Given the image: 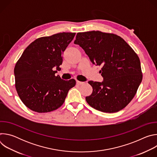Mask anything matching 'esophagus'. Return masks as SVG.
I'll list each match as a JSON object with an SVG mask.
<instances>
[{"label": "esophagus", "mask_w": 157, "mask_h": 157, "mask_svg": "<svg viewBox=\"0 0 157 157\" xmlns=\"http://www.w3.org/2000/svg\"><path fill=\"white\" fill-rule=\"evenodd\" d=\"M76 84H77L78 85H82V84H84V82H83L79 81H76Z\"/></svg>", "instance_id": "obj_1"}]
</instances>
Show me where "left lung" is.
Listing matches in <instances>:
<instances>
[{
	"label": "left lung",
	"mask_w": 157,
	"mask_h": 157,
	"mask_svg": "<svg viewBox=\"0 0 157 157\" xmlns=\"http://www.w3.org/2000/svg\"><path fill=\"white\" fill-rule=\"evenodd\" d=\"M78 44L97 66H102V82L89 81L93 93L86 97L88 104L104 113H116L135 96L142 80L140 59L121 36L100 31L78 33Z\"/></svg>",
	"instance_id": "1"
}]
</instances>
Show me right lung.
I'll use <instances>...</instances> for the list:
<instances>
[{
  "instance_id": "right-lung-1",
  "label": "right lung",
  "mask_w": 157,
  "mask_h": 157,
  "mask_svg": "<svg viewBox=\"0 0 157 157\" xmlns=\"http://www.w3.org/2000/svg\"><path fill=\"white\" fill-rule=\"evenodd\" d=\"M76 33H59L36 39L26 48L14 68L17 94L28 108L38 113L61 107L74 79L65 81L55 73L59 71L63 52Z\"/></svg>"
}]
</instances>
